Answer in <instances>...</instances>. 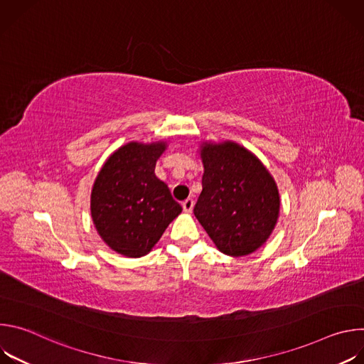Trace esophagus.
Segmentation results:
<instances>
[{"mask_svg":"<svg viewBox=\"0 0 364 364\" xmlns=\"http://www.w3.org/2000/svg\"><path fill=\"white\" fill-rule=\"evenodd\" d=\"M181 205H183V210H184L186 213H191L193 207H194V201H193L191 198H187V200H184V201L181 203Z\"/></svg>","mask_w":364,"mask_h":364,"instance_id":"esophagus-1","label":"esophagus"}]
</instances>
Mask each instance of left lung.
I'll return each instance as SVG.
<instances>
[{
    "instance_id": "obj_1",
    "label": "left lung",
    "mask_w": 364,
    "mask_h": 364,
    "mask_svg": "<svg viewBox=\"0 0 364 364\" xmlns=\"http://www.w3.org/2000/svg\"><path fill=\"white\" fill-rule=\"evenodd\" d=\"M200 159L203 190L194 216L225 255L255 252L268 240L279 216L275 180L255 154L232 141L203 142Z\"/></svg>"
}]
</instances>
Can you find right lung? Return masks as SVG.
<instances>
[{"mask_svg": "<svg viewBox=\"0 0 364 364\" xmlns=\"http://www.w3.org/2000/svg\"><path fill=\"white\" fill-rule=\"evenodd\" d=\"M166 148L164 141L128 142L111 155L95 180L93 225L102 240L124 256L146 255L183 210L154 173Z\"/></svg>", "mask_w": 364, "mask_h": 364, "instance_id": "1", "label": "right lung"}]
</instances>
